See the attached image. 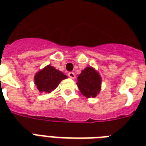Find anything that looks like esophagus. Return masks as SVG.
<instances>
[{"instance_id":"1","label":"esophagus","mask_w":146,"mask_h":146,"mask_svg":"<svg viewBox=\"0 0 146 146\" xmlns=\"http://www.w3.org/2000/svg\"><path fill=\"white\" fill-rule=\"evenodd\" d=\"M68 77H69L70 78H72V79L75 78V74H74V72H69V73L68 74Z\"/></svg>"}]
</instances>
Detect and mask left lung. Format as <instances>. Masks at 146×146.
<instances>
[{
	"label": "left lung",
	"mask_w": 146,
	"mask_h": 146,
	"mask_svg": "<svg viewBox=\"0 0 146 146\" xmlns=\"http://www.w3.org/2000/svg\"><path fill=\"white\" fill-rule=\"evenodd\" d=\"M102 78L93 67H86L78 77L77 85L81 93L87 98H96L101 89Z\"/></svg>",
	"instance_id": "left-lung-1"
}]
</instances>
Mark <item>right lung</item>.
<instances>
[{"label": "right lung", "instance_id": "1", "mask_svg": "<svg viewBox=\"0 0 146 146\" xmlns=\"http://www.w3.org/2000/svg\"><path fill=\"white\" fill-rule=\"evenodd\" d=\"M68 77L59 70L48 65L36 72L34 76V84L40 93H50L54 91L61 81Z\"/></svg>", "mask_w": 146, "mask_h": 146}]
</instances>
